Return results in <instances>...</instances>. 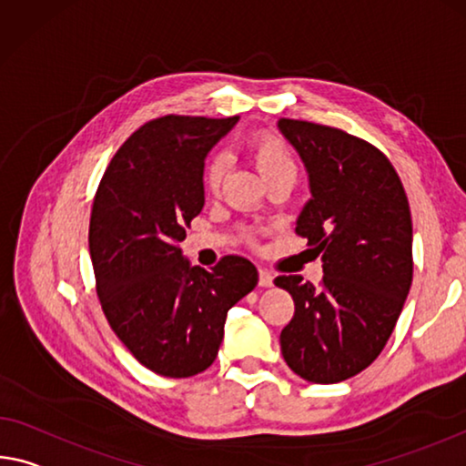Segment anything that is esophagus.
<instances>
[{
	"label": "esophagus",
	"instance_id": "obj_1",
	"mask_svg": "<svg viewBox=\"0 0 466 466\" xmlns=\"http://www.w3.org/2000/svg\"><path fill=\"white\" fill-rule=\"evenodd\" d=\"M259 286L261 288H271L273 286V276L268 269H259Z\"/></svg>",
	"mask_w": 466,
	"mask_h": 466
}]
</instances>
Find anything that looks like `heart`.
Here are the masks:
<instances>
[{
	"instance_id": "heart-1",
	"label": "heart",
	"mask_w": 466,
	"mask_h": 466,
	"mask_svg": "<svg viewBox=\"0 0 466 466\" xmlns=\"http://www.w3.org/2000/svg\"><path fill=\"white\" fill-rule=\"evenodd\" d=\"M250 157H253L255 167L259 169L263 180H269L271 176H278L282 172H297V166H294L290 151L286 149L282 140L271 135H259L253 143H250ZM226 169L228 159L224 155H213V157L207 161L203 174V184L207 193H216L221 180H224Z\"/></svg>"
}]
</instances>
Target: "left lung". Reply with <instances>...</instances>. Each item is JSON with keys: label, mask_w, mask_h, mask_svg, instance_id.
I'll list each match as a JSON object with an SVG mask.
<instances>
[{"label": "left lung", "mask_w": 466, "mask_h": 466, "mask_svg": "<svg viewBox=\"0 0 466 466\" xmlns=\"http://www.w3.org/2000/svg\"><path fill=\"white\" fill-rule=\"evenodd\" d=\"M309 176L311 198L297 232L319 250L323 282L279 276L294 317L279 346L288 367L313 383H338L380 357L412 284L409 198L388 157L321 124L279 117Z\"/></svg>", "instance_id": "obj_1"}]
</instances>
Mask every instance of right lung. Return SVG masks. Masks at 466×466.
I'll list each match as a JSON object with an SVG mask.
<instances>
[{
  "mask_svg": "<svg viewBox=\"0 0 466 466\" xmlns=\"http://www.w3.org/2000/svg\"><path fill=\"white\" fill-rule=\"evenodd\" d=\"M238 116H166L138 128L103 174L88 250L114 334L140 365L193 378L218 357L230 309L259 282L245 257L211 271L190 265L180 242L205 205V159Z\"/></svg>",
  "mask_w": 466,
  "mask_h": 466,
  "instance_id": "1",
  "label": "right lung"
}]
</instances>
